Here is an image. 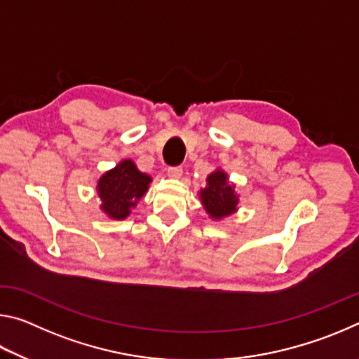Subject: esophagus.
<instances>
[{"label": "esophagus", "instance_id": "34e87169", "mask_svg": "<svg viewBox=\"0 0 359 359\" xmlns=\"http://www.w3.org/2000/svg\"><path fill=\"white\" fill-rule=\"evenodd\" d=\"M182 174H184V169H182V166H169L168 168V175H169V177L179 179Z\"/></svg>", "mask_w": 359, "mask_h": 359}]
</instances>
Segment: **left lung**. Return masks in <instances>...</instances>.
Listing matches in <instances>:
<instances>
[{"mask_svg":"<svg viewBox=\"0 0 359 359\" xmlns=\"http://www.w3.org/2000/svg\"><path fill=\"white\" fill-rule=\"evenodd\" d=\"M201 199L212 218H222L233 214L238 205L234 188L228 185L226 174L222 171H215L209 175L208 187L201 190Z\"/></svg>","mask_w":359,"mask_h":359,"instance_id":"left-lung-1","label":"left lung"}]
</instances>
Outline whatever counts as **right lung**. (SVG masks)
<instances>
[{"mask_svg": "<svg viewBox=\"0 0 359 359\" xmlns=\"http://www.w3.org/2000/svg\"><path fill=\"white\" fill-rule=\"evenodd\" d=\"M150 182L149 175L139 171L135 163L123 160L98 182V193L102 199L101 209L111 218H126L131 208H135L147 191Z\"/></svg>", "mask_w": 359, "mask_h": 359, "instance_id": "1", "label": "right lung"}]
</instances>
